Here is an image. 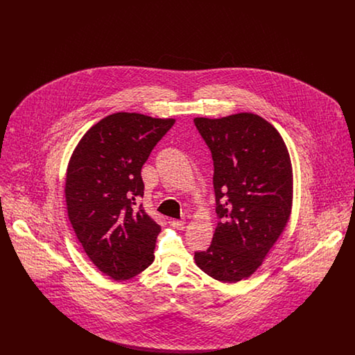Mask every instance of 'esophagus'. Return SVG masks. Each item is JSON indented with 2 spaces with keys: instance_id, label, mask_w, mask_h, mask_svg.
<instances>
[{
  "instance_id": "obj_1",
  "label": "esophagus",
  "mask_w": 355,
  "mask_h": 355,
  "mask_svg": "<svg viewBox=\"0 0 355 355\" xmlns=\"http://www.w3.org/2000/svg\"><path fill=\"white\" fill-rule=\"evenodd\" d=\"M170 226L171 227H175V229H180L185 225V220H175V218H170L169 220Z\"/></svg>"
}]
</instances>
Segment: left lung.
Instances as JSON below:
<instances>
[{"mask_svg":"<svg viewBox=\"0 0 355 355\" xmlns=\"http://www.w3.org/2000/svg\"><path fill=\"white\" fill-rule=\"evenodd\" d=\"M194 123L211 152L220 218L211 245L194 259L207 275L233 284L262 265L288 222L290 155L277 129L253 113Z\"/></svg>","mask_w":355,"mask_h":355,"instance_id":"1","label":"left lung"}]
</instances>
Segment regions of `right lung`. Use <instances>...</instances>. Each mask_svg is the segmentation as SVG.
Instances as JSON below:
<instances>
[{"mask_svg":"<svg viewBox=\"0 0 355 355\" xmlns=\"http://www.w3.org/2000/svg\"><path fill=\"white\" fill-rule=\"evenodd\" d=\"M174 122L110 114L85 133L69 161V220L90 261L116 281L135 277L154 261L161 226L137 206L145 187L141 169Z\"/></svg>","mask_w":355,"mask_h":355,"instance_id":"add662e5","label":"right lung"}]
</instances>
